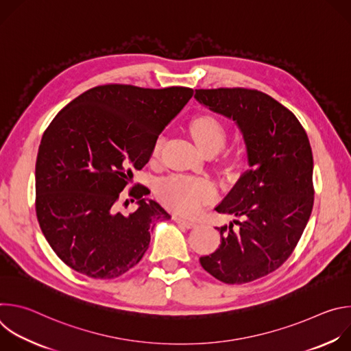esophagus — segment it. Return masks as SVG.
I'll return each instance as SVG.
<instances>
[{
  "instance_id": "1",
  "label": "esophagus",
  "mask_w": 351,
  "mask_h": 351,
  "mask_svg": "<svg viewBox=\"0 0 351 351\" xmlns=\"http://www.w3.org/2000/svg\"><path fill=\"white\" fill-rule=\"evenodd\" d=\"M172 219H173L176 223H180V225L186 226L187 229H191V228H194V226H195V222H193V221H189V219H186V218H182V217H178V215H173V217H172Z\"/></svg>"
}]
</instances>
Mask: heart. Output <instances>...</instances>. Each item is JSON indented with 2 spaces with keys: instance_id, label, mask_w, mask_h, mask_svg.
I'll use <instances>...</instances> for the list:
<instances>
[{
  "instance_id": "heart-1",
  "label": "heart",
  "mask_w": 351,
  "mask_h": 351,
  "mask_svg": "<svg viewBox=\"0 0 351 351\" xmlns=\"http://www.w3.org/2000/svg\"><path fill=\"white\" fill-rule=\"evenodd\" d=\"M190 132L203 153L219 152L228 138L226 128L213 115L194 118L190 123ZM160 148L161 140H157L153 147V157H158ZM157 194L169 210L184 215H194L204 204L213 202L217 190L213 182L206 178L173 175L160 182Z\"/></svg>"
}]
</instances>
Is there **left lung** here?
Returning a JSON list of instances; mask_svg holds the SVG:
<instances>
[{
    "mask_svg": "<svg viewBox=\"0 0 351 351\" xmlns=\"http://www.w3.org/2000/svg\"><path fill=\"white\" fill-rule=\"evenodd\" d=\"M195 99L233 119L247 147V169L218 213L239 218L218 228L221 244L199 264L215 279L243 285L276 271L293 253L314 206L313 152L291 111L244 87L195 90Z\"/></svg>",
    "mask_w": 351,
    "mask_h": 351,
    "instance_id": "8db88e82",
    "label": "left lung"
}]
</instances>
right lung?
I'll return each mask as SVG.
<instances>
[{"label": "right lung", "mask_w": 351, "mask_h": 351, "mask_svg": "<svg viewBox=\"0 0 351 351\" xmlns=\"http://www.w3.org/2000/svg\"><path fill=\"white\" fill-rule=\"evenodd\" d=\"M191 95L193 88L182 86H97L45 129L36 161V215L48 244L69 268L114 279L143 258L153 223L171 217L144 198L149 190L143 184L129 189L138 207L123 215L122 191Z\"/></svg>", "instance_id": "obj_1"}]
</instances>
